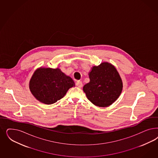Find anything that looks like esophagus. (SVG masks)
<instances>
[{"instance_id": "34e87169", "label": "esophagus", "mask_w": 158, "mask_h": 158, "mask_svg": "<svg viewBox=\"0 0 158 158\" xmlns=\"http://www.w3.org/2000/svg\"><path fill=\"white\" fill-rule=\"evenodd\" d=\"M76 85L79 88H81L82 87V82L80 81H78L76 82Z\"/></svg>"}]
</instances>
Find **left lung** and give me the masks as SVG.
Segmentation results:
<instances>
[{"mask_svg":"<svg viewBox=\"0 0 158 158\" xmlns=\"http://www.w3.org/2000/svg\"><path fill=\"white\" fill-rule=\"evenodd\" d=\"M90 81L83 87L88 100L99 107H107L120 95L123 82L116 69L103 62L94 66L89 73Z\"/></svg>","mask_w":158,"mask_h":158,"instance_id":"obj_1","label":"left lung"}]
</instances>
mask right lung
I'll list each match as a JSON object with an SVG mask.
<instances>
[{
	"label": "right lung",
	"instance_id": "add662e5",
	"mask_svg": "<svg viewBox=\"0 0 158 158\" xmlns=\"http://www.w3.org/2000/svg\"><path fill=\"white\" fill-rule=\"evenodd\" d=\"M75 86L70 77L59 69L41 67L36 70L29 84L32 94L40 102L51 105L64 97Z\"/></svg>",
	"mask_w": 158,
	"mask_h": 158
}]
</instances>
